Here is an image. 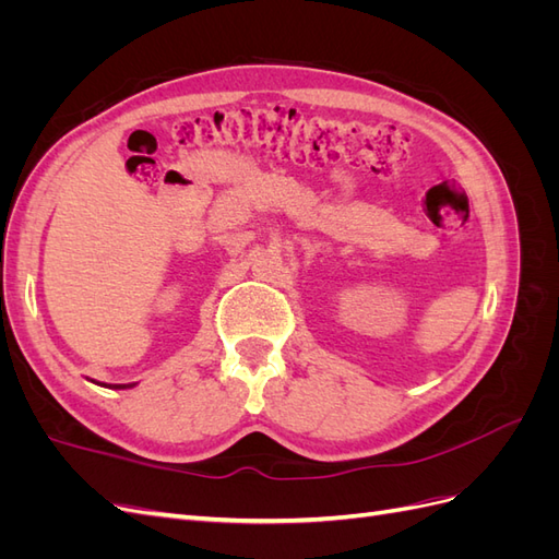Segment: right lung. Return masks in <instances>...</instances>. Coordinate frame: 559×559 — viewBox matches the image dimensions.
Returning a JSON list of instances; mask_svg holds the SVG:
<instances>
[{
    "mask_svg": "<svg viewBox=\"0 0 559 559\" xmlns=\"http://www.w3.org/2000/svg\"><path fill=\"white\" fill-rule=\"evenodd\" d=\"M114 386H118V389H123V386H132V384H114Z\"/></svg>",
    "mask_w": 559,
    "mask_h": 559,
    "instance_id": "1",
    "label": "right lung"
}]
</instances>
